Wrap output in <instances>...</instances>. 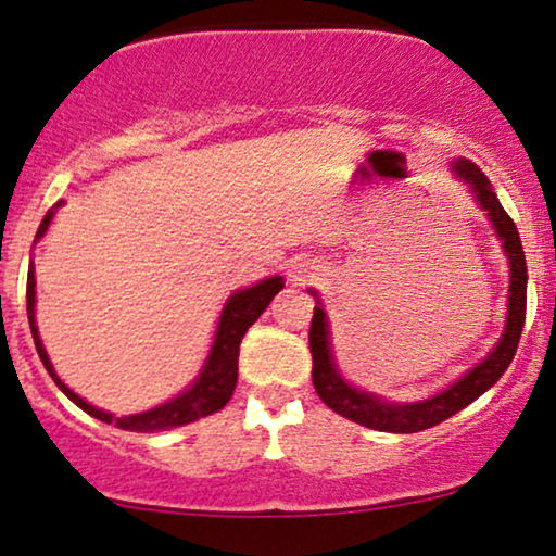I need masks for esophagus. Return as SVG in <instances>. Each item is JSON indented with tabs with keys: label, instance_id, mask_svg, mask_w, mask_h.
Here are the masks:
<instances>
[{
	"label": "esophagus",
	"instance_id": "esophagus-1",
	"mask_svg": "<svg viewBox=\"0 0 556 556\" xmlns=\"http://www.w3.org/2000/svg\"><path fill=\"white\" fill-rule=\"evenodd\" d=\"M315 274H318V271H315V266L302 262V264H294V266H292V269H290V279H292L294 285H305V282H313Z\"/></svg>",
	"mask_w": 556,
	"mask_h": 556
}]
</instances>
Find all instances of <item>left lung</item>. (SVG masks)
I'll return each instance as SVG.
<instances>
[{
	"label": "left lung",
	"mask_w": 556,
	"mask_h": 556,
	"mask_svg": "<svg viewBox=\"0 0 556 556\" xmlns=\"http://www.w3.org/2000/svg\"><path fill=\"white\" fill-rule=\"evenodd\" d=\"M456 174L462 179H467L472 185L477 202L488 210L490 220L497 230V236L503 238V249L510 258V294H508V323H505V333L493 354L488 356L482 364L452 384V388L439 392V395L426 400V403H413V405H390L367 392L354 390L341 379L339 371L333 367V356H330V343H328V323L326 313L320 307H313V320H311V354H313V384L318 397L326 403L330 410L339 413V416L354 420L375 431H388V433H418L426 428L439 426L441 420L452 418L454 413H459L462 407L475 403L482 392H488L497 379L503 377V371L510 367L513 356H516L518 341H521V330L526 320V256L521 238H518L516 223L510 220V215L505 213L493 189H490L488 177L482 174V168L472 164V161H456L454 164Z\"/></svg>",
	"instance_id": "left-lung-1"
}]
</instances>
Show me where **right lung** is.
I'll use <instances>...</instances> for the list:
<instances>
[{
  "label": "right lung",
  "mask_w": 556,
  "mask_h": 556,
  "mask_svg": "<svg viewBox=\"0 0 556 556\" xmlns=\"http://www.w3.org/2000/svg\"><path fill=\"white\" fill-rule=\"evenodd\" d=\"M53 213H48L40 223L38 233L35 238H40L48 230V223H51ZM285 282L282 277H271L264 279L262 285L249 287V290L236 292L233 298L228 300L226 311L220 315V326H217V336L213 343V351H210L205 369L202 375L197 377V382L189 388L185 395H179L172 403L153 407V410L138 413V416H125V418H115L110 413L97 410L94 405L84 403L79 395H74L66 384L55 377V371L48 362V354L43 349V343L38 339V328H35V269L30 264L27 269V320H30V330L35 339V349H38L40 362L46 364L48 375L53 377V382L59 384L72 403H76L81 410H87L91 418L102 420V424H115L123 431H136V433H159V431H172V428L187 426L192 420H200L205 416H213V413L220 410L223 405L228 403L230 395H233L236 382H238V349H241V341L245 336V330L254 326L258 315L266 311L274 294L282 290Z\"/></svg>",
  "instance_id": "right-lung-1"
}]
</instances>
